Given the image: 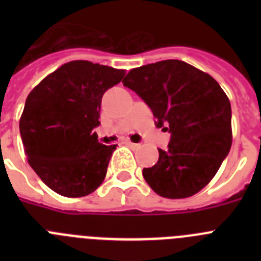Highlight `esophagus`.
<instances>
[{"instance_id": "esophagus-1", "label": "esophagus", "mask_w": 261, "mask_h": 261, "mask_svg": "<svg viewBox=\"0 0 261 261\" xmlns=\"http://www.w3.org/2000/svg\"><path fill=\"white\" fill-rule=\"evenodd\" d=\"M124 144L128 145V146H130V147H138V146H140L138 144H135V142L129 141V140H125V141H124Z\"/></svg>"}]
</instances>
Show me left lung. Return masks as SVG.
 Masks as SVG:
<instances>
[{
  "instance_id": "8db88e82",
  "label": "left lung",
  "mask_w": 261,
  "mask_h": 261,
  "mask_svg": "<svg viewBox=\"0 0 261 261\" xmlns=\"http://www.w3.org/2000/svg\"><path fill=\"white\" fill-rule=\"evenodd\" d=\"M123 84L151 108L155 125L171 133L158 162L142 170L146 183L167 199L201 191L232 141L231 106L218 82L187 62L165 60L132 69Z\"/></svg>"
}]
</instances>
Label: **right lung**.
Segmentation results:
<instances>
[{
  "mask_svg": "<svg viewBox=\"0 0 261 261\" xmlns=\"http://www.w3.org/2000/svg\"><path fill=\"white\" fill-rule=\"evenodd\" d=\"M125 70L85 60L66 62L32 89L19 130L27 161L50 190L82 197L105 180L116 145H103L93 129L100 124L103 94Z\"/></svg>",
  "mask_w": 261,
  "mask_h": 261,
  "instance_id": "right-lung-1",
  "label": "right lung"
}]
</instances>
